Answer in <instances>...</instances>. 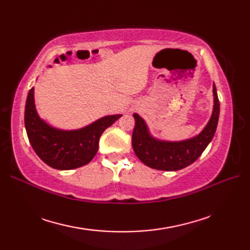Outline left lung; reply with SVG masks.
I'll use <instances>...</instances> for the list:
<instances>
[{
  "mask_svg": "<svg viewBox=\"0 0 250 250\" xmlns=\"http://www.w3.org/2000/svg\"><path fill=\"white\" fill-rule=\"evenodd\" d=\"M214 110L204 130L193 139L183 142L158 141L148 133L145 121L134 114L135 126L132 133V146L135 155L147 167L160 171H178L190 166L205 150L213 140L219 119L220 104L215 83Z\"/></svg>",
  "mask_w": 250,
  "mask_h": 250,
  "instance_id": "1",
  "label": "left lung"
}]
</instances>
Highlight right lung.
I'll return each instance as SVG.
<instances>
[{"mask_svg": "<svg viewBox=\"0 0 250 250\" xmlns=\"http://www.w3.org/2000/svg\"><path fill=\"white\" fill-rule=\"evenodd\" d=\"M121 116H106L75 131L57 130L40 119L34 104V88H31L25 102L24 125L32 148L47 166L72 169L92 160L99 149L100 136Z\"/></svg>", "mask_w": 250, "mask_h": 250, "instance_id": "right-lung-1", "label": "right lung"}]
</instances>
